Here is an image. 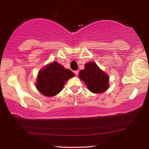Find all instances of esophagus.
Masks as SVG:
<instances>
[{
	"label": "esophagus",
	"instance_id": "esophagus-1",
	"mask_svg": "<svg viewBox=\"0 0 149 149\" xmlns=\"http://www.w3.org/2000/svg\"><path fill=\"white\" fill-rule=\"evenodd\" d=\"M74 73H75V75H78V74H79V71H78V70L74 71Z\"/></svg>",
	"mask_w": 149,
	"mask_h": 149
}]
</instances>
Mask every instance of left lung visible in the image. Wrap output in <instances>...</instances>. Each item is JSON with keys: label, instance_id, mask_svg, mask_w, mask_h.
I'll use <instances>...</instances> for the list:
<instances>
[{"label": "left lung", "instance_id": "obj_1", "mask_svg": "<svg viewBox=\"0 0 149 149\" xmlns=\"http://www.w3.org/2000/svg\"><path fill=\"white\" fill-rule=\"evenodd\" d=\"M79 77L92 93H103L109 88L108 75L94 62L86 63L84 69L79 74Z\"/></svg>", "mask_w": 149, "mask_h": 149}]
</instances>
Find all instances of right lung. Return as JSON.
<instances>
[{
	"mask_svg": "<svg viewBox=\"0 0 149 149\" xmlns=\"http://www.w3.org/2000/svg\"><path fill=\"white\" fill-rule=\"evenodd\" d=\"M74 76L70 70L54 61L41 70L37 77L36 87L41 93L47 97L55 96L63 90L64 84Z\"/></svg>",
	"mask_w": 149,
	"mask_h": 149,
	"instance_id": "1",
	"label": "right lung"
}]
</instances>
